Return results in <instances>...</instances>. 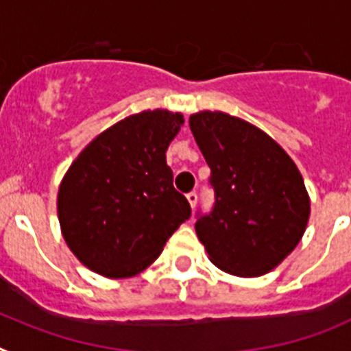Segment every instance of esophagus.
Masks as SVG:
<instances>
[{"label":"esophagus","mask_w":351,"mask_h":351,"mask_svg":"<svg viewBox=\"0 0 351 351\" xmlns=\"http://www.w3.org/2000/svg\"><path fill=\"white\" fill-rule=\"evenodd\" d=\"M187 201H189V205H191V208H194V206H196V203H197V194L194 193H189L187 194Z\"/></svg>","instance_id":"34e87169"}]
</instances>
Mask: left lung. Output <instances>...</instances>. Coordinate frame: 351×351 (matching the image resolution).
<instances>
[{
    "label": "left lung",
    "mask_w": 351,
    "mask_h": 351,
    "mask_svg": "<svg viewBox=\"0 0 351 351\" xmlns=\"http://www.w3.org/2000/svg\"><path fill=\"white\" fill-rule=\"evenodd\" d=\"M208 164L215 205L196 222L215 267L239 277L268 274L302 239L311 201L297 164L267 132L221 111L191 114Z\"/></svg>",
    "instance_id": "1"
}]
</instances>
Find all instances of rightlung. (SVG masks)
<instances>
[{
	"label": "right lung",
	"mask_w": 351,
	"mask_h": 351,
	"mask_svg": "<svg viewBox=\"0 0 351 351\" xmlns=\"http://www.w3.org/2000/svg\"><path fill=\"white\" fill-rule=\"evenodd\" d=\"M184 125L182 112L130 114L100 132L70 164L58 191L66 245L84 267L109 279L143 272L191 217L173 187L166 150Z\"/></svg>",
	"instance_id": "right-lung-1"
}]
</instances>
